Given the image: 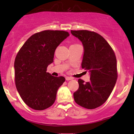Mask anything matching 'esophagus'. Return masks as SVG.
Listing matches in <instances>:
<instances>
[{"label":"esophagus","instance_id":"1","mask_svg":"<svg viewBox=\"0 0 134 134\" xmlns=\"http://www.w3.org/2000/svg\"><path fill=\"white\" fill-rule=\"evenodd\" d=\"M65 79H66V80H72L73 79V78H72V77H70V76H67L65 78Z\"/></svg>","mask_w":134,"mask_h":134}]
</instances>
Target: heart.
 I'll list each match as a JSON object with an SVG mask.
<instances>
[{"label": "heart", "mask_w": 134, "mask_h": 134, "mask_svg": "<svg viewBox=\"0 0 134 134\" xmlns=\"http://www.w3.org/2000/svg\"><path fill=\"white\" fill-rule=\"evenodd\" d=\"M75 44H72V45H75Z\"/></svg>", "instance_id": "b5f03b06"}]
</instances>
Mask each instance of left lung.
<instances>
[{"label":"left lung","mask_w":134,"mask_h":134,"mask_svg":"<svg viewBox=\"0 0 134 134\" xmlns=\"http://www.w3.org/2000/svg\"><path fill=\"white\" fill-rule=\"evenodd\" d=\"M71 32L83 44L82 68L91 74L90 82L78 79L79 87L74 93V99L85 108H97L107 100L115 85L118 76L115 54L107 41L98 34L86 30Z\"/></svg>","instance_id":"1"}]
</instances>
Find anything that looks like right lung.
Segmentation results:
<instances>
[{"label": "right lung", "mask_w": 134, "mask_h": 134, "mask_svg": "<svg viewBox=\"0 0 134 134\" xmlns=\"http://www.w3.org/2000/svg\"><path fill=\"white\" fill-rule=\"evenodd\" d=\"M69 36L63 30H44L34 34L19 51L14 62L15 82L21 98L36 110L51 107L65 78L47 72L54 61L58 46Z\"/></svg>", "instance_id": "obj_1"}]
</instances>
